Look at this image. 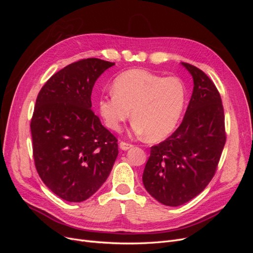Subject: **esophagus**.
<instances>
[{
	"instance_id": "obj_1",
	"label": "esophagus",
	"mask_w": 253,
	"mask_h": 253,
	"mask_svg": "<svg viewBox=\"0 0 253 253\" xmlns=\"http://www.w3.org/2000/svg\"><path fill=\"white\" fill-rule=\"evenodd\" d=\"M119 145H120V149H121V150H124V151H126V150H128V149H131V148H133V147H134L133 144H131V143H127V142H125V141H121Z\"/></svg>"
}]
</instances>
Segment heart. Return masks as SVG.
I'll use <instances>...</instances> for the list:
<instances>
[{"mask_svg": "<svg viewBox=\"0 0 253 253\" xmlns=\"http://www.w3.org/2000/svg\"><path fill=\"white\" fill-rule=\"evenodd\" d=\"M113 91L98 101V112L105 126L119 131L132 111L134 132L147 134L150 140L169 136L187 103V87L180 78L145 70L122 73L114 80Z\"/></svg>", "mask_w": 253, "mask_h": 253, "instance_id": "heart-1", "label": "heart"}]
</instances>
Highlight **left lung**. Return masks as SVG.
Returning <instances> with one entry per match:
<instances>
[{
  "label": "left lung",
  "instance_id": "1",
  "mask_svg": "<svg viewBox=\"0 0 253 253\" xmlns=\"http://www.w3.org/2000/svg\"><path fill=\"white\" fill-rule=\"evenodd\" d=\"M194 87L185 117L166 140L151 147L142 182L156 201L177 207L208 186L226 142L225 115L215 84L202 70L181 62Z\"/></svg>",
  "mask_w": 253,
  "mask_h": 253
}]
</instances>
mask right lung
Instances as JSON below:
<instances>
[{
    "label": "right lung",
    "instance_id": "right-lung-1",
    "mask_svg": "<svg viewBox=\"0 0 253 253\" xmlns=\"http://www.w3.org/2000/svg\"><path fill=\"white\" fill-rule=\"evenodd\" d=\"M114 64L79 60L52 75L37 97L30 121L35 166L46 187L66 202L93 195L117 158V138L90 109L96 80Z\"/></svg>",
    "mask_w": 253,
    "mask_h": 253
}]
</instances>
